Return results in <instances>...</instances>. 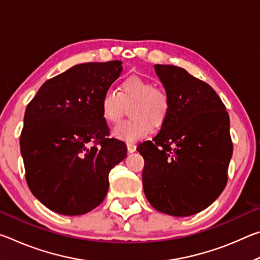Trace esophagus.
<instances>
[{
  "label": "esophagus",
  "mask_w": 260,
  "mask_h": 260,
  "mask_svg": "<svg viewBox=\"0 0 260 260\" xmlns=\"http://www.w3.org/2000/svg\"><path fill=\"white\" fill-rule=\"evenodd\" d=\"M127 150L129 152H134L136 150V146L134 143H127Z\"/></svg>",
  "instance_id": "obj_1"
}]
</instances>
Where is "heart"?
I'll return each instance as SVG.
<instances>
[{
    "label": "heart",
    "mask_w": 260,
    "mask_h": 260,
    "mask_svg": "<svg viewBox=\"0 0 260 260\" xmlns=\"http://www.w3.org/2000/svg\"><path fill=\"white\" fill-rule=\"evenodd\" d=\"M129 108L131 120L114 127V138L134 142L147 136L153 126H161L170 113L171 101L164 88L139 76L126 78L120 83L119 91L108 88L101 96L100 109L104 119L117 124L122 118L125 107Z\"/></svg>",
    "instance_id": "b5f03b06"
}]
</instances>
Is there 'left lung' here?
Here are the masks:
<instances>
[{"instance_id": "left-lung-1", "label": "left lung", "mask_w": 260, "mask_h": 260, "mask_svg": "<svg viewBox=\"0 0 260 260\" xmlns=\"http://www.w3.org/2000/svg\"><path fill=\"white\" fill-rule=\"evenodd\" d=\"M171 109L159 133L138 146L146 197L159 212L188 217L208 208L227 183L230 116L208 83L174 65H155Z\"/></svg>"}]
</instances>
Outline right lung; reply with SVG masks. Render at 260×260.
<instances>
[{"label":"right lung","mask_w":260,"mask_h":260,"mask_svg":"<svg viewBox=\"0 0 260 260\" xmlns=\"http://www.w3.org/2000/svg\"><path fill=\"white\" fill-rule=\"evenodd\" d=\"M122 71L120 60L83 63L47 80L28 103L20 134L25 178L56 213L80 215L102 203L109 173L127 156L110 139L101 96Z\"/></svg>","instance_id":"1"}]
</instances>
